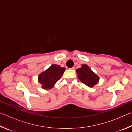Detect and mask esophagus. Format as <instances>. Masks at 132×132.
<instances>
[{"label":"esophagus","mask_w":132,"mask_h":132,"mask_svg":"<svg viewBox=\"0 0 132 132\" xmlns=\"http://www.w3.org/2000/svg\"><path fill=\"white\" fill-rule=\"evenodd\" d=\"M70 69H71V70H75V67H73V68H70Z\"/></svg>","instance_id":"1"}]
</instances>
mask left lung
Wrapping results in <instances>:
<instances>
[{"label": "left lung", "instance_id": "1", "mask_svg": "<svg viewBox=\"0 0 132 132\" xmlns=\"http://www.w3.org/2000/svg\"><path fill=\"white\" fill-rule=\"evenodd\" d=\"M76 72L80 81L89 87H93L99 81V77L87 64H82L81 68L76 70Z\"/></svg>", "mask_w": 132, "mask_h": 132}]
</instances>
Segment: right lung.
<instances>
[{
	"mask_svg": "<svg viewBox=\"0 0 132 132\" xmlns=\"http://www.w3.org/2000/svg\"><path fill=\"white\" fill-rule=\"evenodd\" d=\"M66 69L57 64L51 65L38 76V82L44 90L52 88L55 84L62 77Z\"/></svg>",
	"mask_w": 132,
	"mask_h": 132,
	"instance_id": "obj_1",
	"label": "right lung"
}]
</instances>
